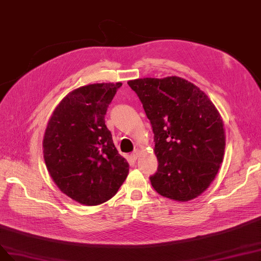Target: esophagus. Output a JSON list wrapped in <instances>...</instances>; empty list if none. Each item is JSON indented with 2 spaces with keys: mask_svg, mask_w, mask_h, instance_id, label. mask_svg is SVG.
Segmentation results:
<instances>
[{
  "mask_svg": "<svg viewBox=\"0 0 261 261\" xmlns=\"http://www.w3.org/2000/svg\"><path fill=\"white\" fill-rule=\"evenodd\" d=\"M139 153H140V151H139L138 149L134 150V151L131 153V158H132L133 160H137L138 157H139Z\"/></svg>",
  "mask_w": 261,
  "mask_h": 261,
  "instance_id": "1",
  "label": "esophagus"
}]
</instances>
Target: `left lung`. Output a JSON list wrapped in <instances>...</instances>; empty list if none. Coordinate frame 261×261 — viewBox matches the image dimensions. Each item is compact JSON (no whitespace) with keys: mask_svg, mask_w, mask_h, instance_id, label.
I'll use <instances>...</instances> for the list:
<instances>
[{"mask_svg":"<svg viewBox=\"0 0 261 261\" xmlns=\"http://www.w3.org/2000/svg\"><path fill=\"white\" fill-rule=\"evenodd\" d=\"M151 123L158 169L149 177L159 195L195 199L214 180L225 153L224 123L197 86L177 76L129 81Z\"/></svg>","mask_w":261,"mask_h":261,"instance_id":"1","label":"left lung"}]
</instances>
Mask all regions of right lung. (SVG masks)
<instances>
[{
    "label": "right lung",
    "instance_id": "1",
    "mask_svg": "<svg viewBox=\"0 0 261 261\" xmlns=\"http://www.w3.org/2000/svg\"><path fill=\"white\" fill-rule=\"evenodd\" d=\"M121 83L92 84L73 90L57 106L43 141L44 159L56 185L85 205L113 198L129 173L116 149L105 114Z\"/></svg>",
    "mask_w": 261,
    "mask_h": 261
}]
</instances>
